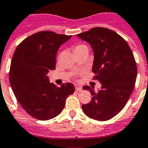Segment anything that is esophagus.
I'll return each mask as SVG.
<instances>
[{
  "label": "esophagus",
  "instance_id": "obj_1",
  "mask_svg": "<svg viewBox=\"0 0 148 148\" xmlns=\"http://www.w3.org/2000/svg\"><path fill=\"white\" fill-rule=\"evenodd\" d=\"M82 87L81 86H75V90H76V91H78V92H80V91H82Z\"/></svg>",
  "mask_w": 148,
  "mask_h": 148
}]
</instances>
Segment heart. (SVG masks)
I'll use <instances>...</instances> for the list:
<instances>
[{
  "label": "heart",
  "instance_id": "1",
  "mask_svg": "<svg viewBox=\"0 0 148 148\" xmlns=\"http://www.w3.org/2000/svg\"><path fill=\"white\" fill-rule=\"evenodd\" d=\"M86 45H78L76 46L75 47V50H77V49H82V48H86Z\"/></svg>",
  "mask_w": 148,
  "mask_h": 148
}]
</instances>
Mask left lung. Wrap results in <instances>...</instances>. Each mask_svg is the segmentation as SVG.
Returning <instances> with one entry per match:
<instances>
[{"instance_id": "left-lung-1", "label": "left lung", "mask_w": 148, "mask_h": 148, "mask_svg": "<svg viewBox=\"0 0 148 148\" xmlns=\"http://www.w3.org/2000/svg\"><path fill=\"white\" fill-rule=\"evenodd\" d=\"M77 36L92 47V70L102 84L97 92L92 87H82L92 96L90 103L82 105V110L92 119L108 121L122 110L134 90L137 72L134 57L127 42L108 28L93 27Z\"/></svg>"}]
</instances>
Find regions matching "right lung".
Instances as JSON below:
<instances>
[{
  "label": "right lung",
  "mask_w": 148,
  "mask_h": 148,
  "mask_svg": "<svg viewBox=\"0 0 148 148\" xmlns=\"http://www.w3.org/2000/svg\"><path fill=\"white\" fill-rule=\"evenodd\" d=\"M71 35L43 31L21 42L11 60L9 81L16 99L32 117L47 121L63 110L75 86L70 82L57 87L47 74L56 69V54Z\"/></svg>",
  "instance_id": "right-lung-1"
}]
</instances>
